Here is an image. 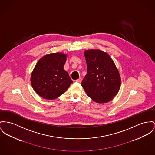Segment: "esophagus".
<instances>
[{
  "instance_id": "1",
  "label": "esophagus",
  "mask_w": 155,
  "mask_h": 155,
  "mask_svg": "<svg viewBox=\"0 0 155 155\" xmlns=\"http://www.w3.org/2000/svg\"><path fill=\"white\" fill-rule=\"evenodd\" d=\"M82 79L81 78H79L78 79L76 80V82H77L81 83V82H82Z\"/></svg>"
}]
</instances>
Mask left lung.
<instances>
[{
    "label": "left lung",
    "instance_id": "obj_1",
    "mask_svg": "<svg viewBox=\"0 0 155 155\" xmlns=\"http://www.w3.org/2000/svg\"><path fill=\"white\" fill-rule=\"evenodd\" d=\"M87 74L82 82L87 95L96 103H107L118 93L120 76L114 61L106 52L99 49L84 52Z\"/></svg>",
    "mask_w": 155,
    "mask_h": 155
}]
</instances>
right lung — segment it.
<instances>
[{
	"label": "right lung",
	"mask_w": 155,
	"mask_h": 155,
	"mask_svg": "<svg viewBox=\"0 0 155 155\" xmlns=\"http://www.w3.org/2000/svg\"><path fill=\"white\" fill-rule=\"evenodd\" d=\"M67 54L58 52L46 54L37 62L31 72V82L34 91L48 100L64 93L73 81L63 68Z\"/></svg>",
	"instance_id": "1"
}]
</instances>
